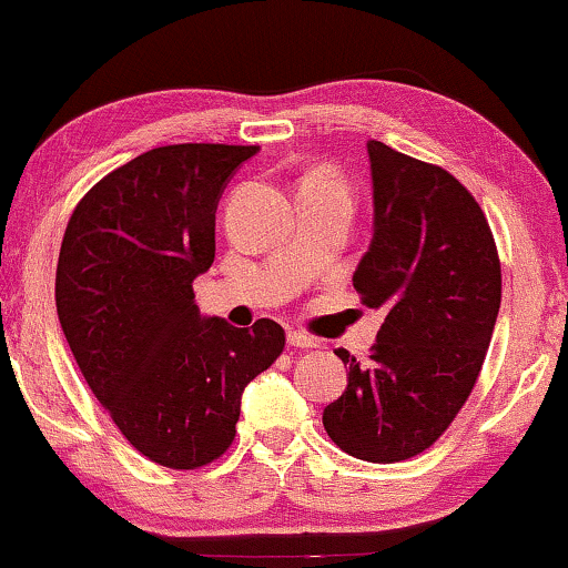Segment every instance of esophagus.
<instances>
[{
  "label": "esophagus",
  "mask_w": 568,
  "mask_h": 568,
  "mask_svg": "<svg viewBox=\"0 0 568 568\" xmlns=\"http://www.w3.org/2000/svg\"><path fill=\"white\" fill-rule=\"evenodd\" d=\"M286 344L294 346V348H315L317 341L305 336V333H300V331H290V333H286Z\"/></svg>",
  "instance_id": "esophagus-1"
}]
</instances>
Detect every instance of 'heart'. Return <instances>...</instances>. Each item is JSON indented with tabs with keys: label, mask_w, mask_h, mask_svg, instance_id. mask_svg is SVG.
I'll use <instances>...</instances> for the list:
<instances>
[{
	"label": "heart",
	"mask_w": 568,
	"mask_h": 568,
	"mask_svg": "<svg viewBox=\"0 0 568 568\" xmlns=\"http://www.w3.org/2000/svg\"><path fill=\"white\" fill-rule=\"evenodd\" d=\"M307 181H321V183H331V185H338V189H341V183H338L336 178H333L331 173H315L313 178H307Z\"/></svg>",
	"instance_id": "heart-1"
}]
</instances>
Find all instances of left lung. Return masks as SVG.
<instances>
[{
    "label": "left lung",
    "mask_w": 568,
    "mask_h": 568,
    "mask_svg": "<svg viewBox=\"0 0 568 568\" xmlns=\"http://www.w3.org/2000/svg\"><path fill=\"white\" fill-rule=\"evenodd\" d=\"M372 243L354 271L383 310L369 362L323 410L328 437L367 463L408 460L442 437L476 385L501 305V266L478 201L437 165L367 142Z\"/></svg>",
    "instance_id": "obj_1"
}]
</instances>
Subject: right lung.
<instances>
[{
	"instance_id": "1",
	"label": "right lung",
	"mask_w": 568,
	"mask_h": 568,
	"mask_svg": "<svg viewBox=\"0 0 568 568\" xmlns=\"http://www.w3.org/2000/svg\"><path fill=\"white\" fill-rule=\"evenodd\" d=\"M258 146L170 144L92 185L57 266L67 344L123 437L152 463L193 470L227 453L245 385L276 362L284 328L204 317L193 278L214 263L224 185Z\"/></svg>"
}]
</instances>
